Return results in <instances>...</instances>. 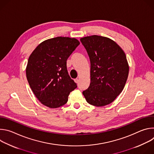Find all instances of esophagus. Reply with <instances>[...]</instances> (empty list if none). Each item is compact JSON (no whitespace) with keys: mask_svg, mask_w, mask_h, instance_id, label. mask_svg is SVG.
Masks as SVG:
<instances>
[{"mask_svg":"<svg viewBox=\"0 0 154 154\" xmlns=\"http://www.w3.org/2000/svg\"><path fill=\"white\" fill-rule=\"evenodd\" d=\"M74 81H75V82L76 83H79V80L78 79H75L74 80Z\"/></svg>","mask_w":154,"mask_h":154,"instance_id":"1","label":"esophagus"}]
</instances>
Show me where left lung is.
<instances>
[{
  "instance_id": "left-lung-1",
  "label": "left lung",
  "mask_w": 154,
  "mask_h": 154,
  "mask_svg": "<svg viewBox=\"0 0 154 154\" xmlns=\"http://www.w3.org/2000/svg\"><path fill=\"white\" fill-rule=\"evenodd\" d=\"M80 41L91 63V83L83 94L94 106L111 103L123 90L128 78L126 55L118 44L106 37L93 35Z\"/></svg>"
}]
</instances>
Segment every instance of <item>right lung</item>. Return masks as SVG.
Here are the masks:
<instances>
[{
  "mask_svg": "<svg viewBox=\"0 0 154 154\" xmlns=\"http://www.w3.org/2000/svg\"><path fill=\"white\" fill-rule=\"evenodd\" d=\"M79 45L75 38L58 36L42 42L30 55L27 79L44 105L51 108L64 105L77 87L68 74L66 61Z\"/></svg>",
  "mask_w": 154,
  "mask_h": 154,
  "instance_id": "add662e5",
  "label": "right lung"
}]
</instances>
